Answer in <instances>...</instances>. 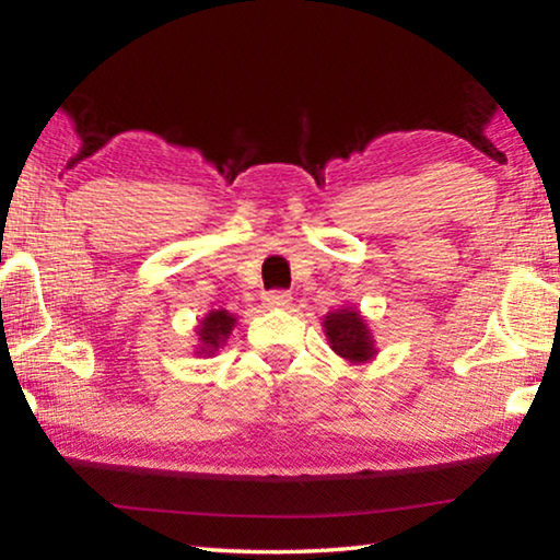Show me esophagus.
Segmentation results:
<instances>
[{
	"label": "esophagus",
	"mask_w": 560,
	"mask_h": 560,
	"mask_svg": "<svg viewBox=\"0 0 560 560\" xmlns=\"http://www.w3.org/2000/svg\"><path fill=\"white\" fill-rule=\"evenodd\" d=\"M264 303L269 308H287L291 303V293L289 291H267L264 293Z\"/></svg>",
	"instance_id": "obj_1"
}]
</instances>
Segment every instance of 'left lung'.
Returning a JSON list of instances; mask_svg holds the SVG:
<instances>
[{
  "label": "left lung",
  "mask_w": 560,
  "mask_h": 560,
  "mask_svg": "<svg viewBox=\"0 0 560 560\" xmlns=\"http://www.w3.org/2000/svg\"><path fill=\"white\" fill-rule=\"evenodd\" d=\"M324 334L328 338V346L353 365L368 363L377 353L371 328H368L365 318L353 306L330 311L324 318Z\"/></svg>",
  "instance_id": "8db88e82"
}]
</instances>
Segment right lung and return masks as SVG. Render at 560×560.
I'll use <instances>...</instances> for the list:
<instances>
[{"label":"right lung","mask_w":560,"mask_h":560,"mask_svg":"<svg viewBox=\"0 0 560 560\" xmlns=\"http://www.w3.org/2000/svg\"><path fill=\"white\" fill-rule=\"evenodd\" d=\"M234 324H236V318L224 308L207 314L200 320V326H197V338H200V350H197V353L214 355V350H220L226 343V338H230Z\"/></svg>","instance_id":"1"}]
</instances>
